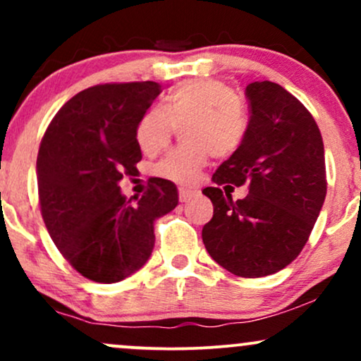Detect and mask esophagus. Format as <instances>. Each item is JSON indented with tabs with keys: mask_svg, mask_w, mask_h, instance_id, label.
I'll list each match as a JSON object with an SVG mask.
<instances>
[{
	"mask_svg": "<svg viewBox=\"0 0 361 361\" xmlns=\"http://www.w3.org/2000/svg\"><path fill=\"white\" fill-rule=\"evenodd\" d=\"M178 193H180V202H188L190 198H193V197H195V192H193V190L180 188V190H178Z\"/></svg>",
	"mask_w": 361,
	"mask_h": 361,
	"instance_id": "obj_1",
	"label": "esophagus"
}]
</instances>
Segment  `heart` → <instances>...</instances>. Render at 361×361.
<instances>
[{"mask_svg": "<svg viewBox=\"0 0 361 361\" xmlns=\"http://www.w3.org/2000/svg\"><path fill=\"white\" fill-rule=\"evenodd\" d=\"M185 146L156 164V176L176 185L197 183L210 154H234L250 128V115L241 98L217 80H192L180 85L161 106H151L135 126V140L146 156L168 147L176 128Z\"/></svg>", "mask_w": 361, "mask_h": 361, "instance_id": "1", "label": "heart"}]
</instances>
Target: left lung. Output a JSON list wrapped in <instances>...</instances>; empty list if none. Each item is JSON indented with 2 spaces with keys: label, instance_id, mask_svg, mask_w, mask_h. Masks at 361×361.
<instances>
[{
  "label": "left lung",
  "instance_id": "obj_1",
  "mask_svg": "<svg viewBox=\"0 0 361 361\" xmlns=\"http://www.w3.org/2000/svg\"><path fill=\"white\" fill-rule=\"evenodd\" d=\"M246 97V139L202 192L214 204L202 239L227 271L259 279L283 270L307 243L326 198V161L316 120L293 94L256 81ZM222 184H247L250 193L234 202Z\"/></svg>",
  "mask_w": 361,
  "mask_h": 361
}]
</instances>
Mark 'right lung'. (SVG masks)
Returning <instances> with one entry per match:
<instances>
[{
    "label": "right lung",
    "instance_id": "1",
    "mask_svg": "<svg viewBox=\"0 0 361 361\" xmlns=\"http://www.w3.org/2000/svg\"><path fill=\"white\" fill-rule=\"evenodd\" d=\"M161 91L154 81L82 90L62 105L40 142L37 185L45 227L74 270L98 283L142 268L154 247V221L178 205L175 183L163 178H149L134 200L118 186L137 171L135 126Z\"/></svg>",
    "mask_w": 361,
    "mask_h": 361
}]
</instances>
